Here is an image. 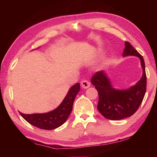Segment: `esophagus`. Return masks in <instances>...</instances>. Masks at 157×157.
Instances as JSON below:
<instances>
[{
  "mask_svg": "<svg viewBox=\"0 0 157 157\" xmlns=\"http://www.w3.org/2000/svg\"><path fill=\"white\" fill-rule=\"evenodd\" d=\"M81 85L82 86V88L84 89H87L89 88V87L90 86V82L89 81L87 80H82V82H81Z\"/></svg>",
  "mask_w": 157,
  "mask_h": 157,
  "instance_id": "34e87169",
  "label": "esophagus"
}]
</instances>
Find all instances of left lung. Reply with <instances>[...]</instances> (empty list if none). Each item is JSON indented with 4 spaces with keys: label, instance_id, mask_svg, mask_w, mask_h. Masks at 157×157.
<instances>
[{
    "label": "left lung",
    "instance_id": "8db88e82",
    "mask_svg": "<svg viewBox=\"0 0 157 157\" xmlns=\"http://www.w3.org/2000/svg\"><path fill=\"white\" fill-rule=\"evenodd\" d=\"M123 56L133 55L140 58L143 68L141 79L134 86L126 90H117L111 86L109 79L104 71H98L93 75L91 84L94 85L99 95L98 109L105 118L118 121L132 116L140 107L144 98L147 77L143 57L130 43L124 44Z\"/></svg>",
    "mask_w": 157,
    "mask_h": 157
}]
</instances>
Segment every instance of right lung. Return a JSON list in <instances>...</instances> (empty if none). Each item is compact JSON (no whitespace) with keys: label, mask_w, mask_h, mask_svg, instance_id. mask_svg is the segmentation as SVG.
Segmentation results:
<instances>
[{"label":"right lung","mask_w":157,"mask_h":157,"mask_svg":"<svg viewBox=\"0 0 157 157\" xmlns=\"http://www.w3.org/2000/svg\"><path fill=\"white\" fill-rule=\"evenodd\" d=\"M80 89L79 83L75 84L69 90L64 100L55 110L46 113L24 114L20 113L25 120L39 129L50 130L56 129L65 123L73 109V102Z\"/></svg>","instance_id":"add662e5"}]
</instances>
